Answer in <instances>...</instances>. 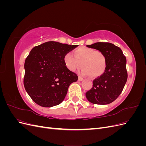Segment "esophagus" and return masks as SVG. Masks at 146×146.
I'll list each match as a JSON object with an SVG mask.
<instances>
[{"instance_id":"obj_1","label":"esophagus","mask_w":146,"mask_h":146,"mask_svg":"<svg viewBox=\"0 0 146 146\" xmlns=\"http://www.w3.org/2000/svg\"><path fill=\"white\" fill-rule=\"evenodd\" d=\"M83 80V78L82 77H78V82H81Z\"/></svg>"}]
</instances>
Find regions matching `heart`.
I'll return each mask as SVG.
<instances>
[{
    "mask_svg": "<svg viewBox=\"0 0 146 146\" xmlns=\"http://www.w3.org/2000/svg\"><path fill=\"white\" fill-rule=\"evenodd\" d=\"M74 56L68 52L64 55L65 66L70 71L74 72L81 67L80 74L98 77L102 75L107 68V58L103 52L93 48L82 47L74 52Z\"/></svg>",
    "mask_w": 146,
    "mask_h": 146,
    "instance_id": "heart-1",
    "label": "heart"
}]
</instances>
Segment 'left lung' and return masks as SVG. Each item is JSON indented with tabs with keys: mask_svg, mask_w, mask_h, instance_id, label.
Returning <instances> with one entry per match:
<instances>
[{
	"mask_svg": "<svg viewBox=\"0 0 146 146\" xmlns=\"http://www.w3.org/2000/svg\"><path fill=\"white\" fill-rule=\"evenodd\" d=\"M86 46L104 53L107 68L102 76L93 80L92 88L86 92V97L92 104H109L121 94L127 82L126 58L121 48L111 43L99 42Z\"/></svg>",
	"mask_w": 146,
	"mask_h": 146,
	"instance_id": "8db88e82",
	"label": "left lung"
}]
</instances>
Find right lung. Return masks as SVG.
Wrapping results in <instances>:
<instances>
[{
  "instance_id": "add662e5",
  "label": "right lung",
  "mask_w": 146,
  "mask_h": 146,
  "mask_svg": "<svg viewBox=\"0 0 146 146\" xmlns=\"http://www.w3.org/2000/svg\"><path fill=\"white\" fill-rule=\"evenodd\" d=\"M77 46L48 41L30 51L25 61L24 85L35 103L52 107L63 101L69 85L78 80L65 66L63 57Z\"/></svg>"
}]
</instances>
